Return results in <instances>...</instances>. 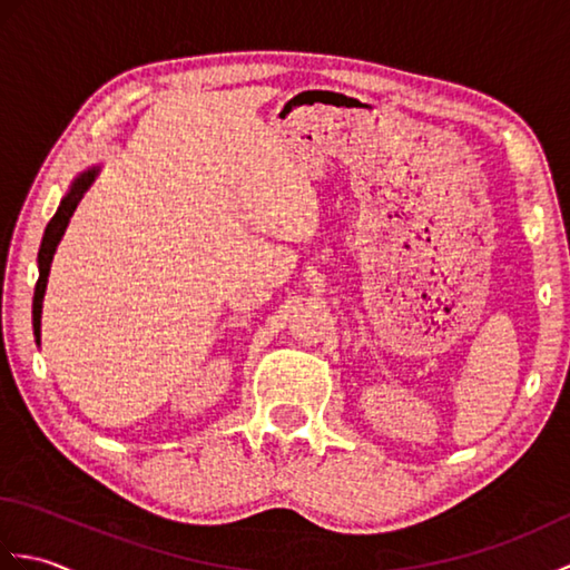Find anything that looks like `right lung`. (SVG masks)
<instances>
[{
    "label": "right lung",
    "mask_w": 570,
    "mask_h": 570,
    "mask_svg": "<svg viewBox=\"0 0 570 570\" xmlns=\"http://www.w3.org/2000/svg\"><path fill=\"white\" fill-rule=\"evenodd\" d=\"M98 174H100V166H90V168H85L82 174L72 178L68 193L63 198H60L56 215L51 217V223L46 225L41 249H39V282H36V292H33V337H36V345H41V311H43V296H46L48 274H51L53 254L58 249V242L63 239V235H66V227L70 223L72 213H76L78 203L82 200L85 193H88V188L95 184Z\"/></svg>",
    "instance_id": "obj_1"
}]
</instances>
